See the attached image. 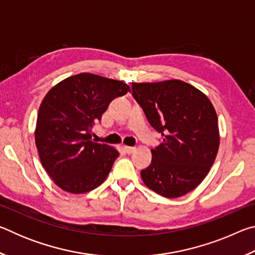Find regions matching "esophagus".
<instances>
[{"instance_id":"esophagus-1","label":"esophagus","mask_w":255,"mask_h":255,"mask_svg":"<svg viewBox=\"0 0 255 255\" xmlns=\"http://www.w3.org/2000/svg\"><path fill=\"white\" fill-rule=\"evenodd\" d=\"M136 150V147H130V146H125V152L127 154H131Z\"/></svg>"}]
</instances>
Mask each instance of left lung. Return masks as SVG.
Here are the masks:
<instances>
[{"label":"left lung","instance_id":"1","mask_svg":"<svg viewBox=\"0 0 255 255\" xmlns=\"http://www.w3.org/2000/svg\"><path fill=\"white\" fill-rule=\"evenodd\" d=\"M132 97L163 141L140 175L146 187L165 198L192 191L208 174L219 147L218 118L213 103L180 80L131 83Z\"/></svg>","mask_w":255,"mask_h":255}]
</instances>
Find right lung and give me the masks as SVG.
<instances>
[{"label": "right lung", "instance_id": "add662e5", "mask_svg": "<svg viewBox=\"0 0 255 255\" xmlns=\"http://www.w3.org/2000/svg\"><path fill=\"white\" fill-rule=\"evenodd\" d=\"M127 92L130 88L122 81L81 73L46 94L34 140L42 166L64 191L85 193L105 182L119 152L93 141L92 128L109 103Z\"/></svg>", "mask_w": 255, "mask_h": 255}]
</instances>
